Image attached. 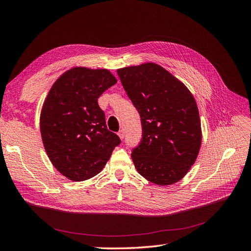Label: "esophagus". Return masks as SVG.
Returning a JSON list of instances; mask_svg holds the SVG:
<instances>
[{
	"mask_svg": "<svg viewBox=\"0 0 251 251\" xmlns=\"http://www.w3.org/2000/svg\"><path fill=\"white\" fill-rule=\"evenodd\" d=\"M118 136H119L120 139H124V138H125V131H124V130H120V131L118 132Z\"/></svg>",
	"mask_w": 251,
	"mask_h": 251,
	"instance_id": "obj_1",
	"label": "esophagus"
}]
</instances>
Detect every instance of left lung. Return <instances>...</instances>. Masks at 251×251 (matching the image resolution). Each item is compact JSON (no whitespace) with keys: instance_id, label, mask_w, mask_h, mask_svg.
<instances>
[{"instance_id":"8db88e82","label":"left lung","mask_w":251,"mask_h":251,"mask_svg":"<svg viewBox=\"0 0 251 251\" xmlns=\"http://www.w3.org/2000/svg\"><path fill=\"white\" fill-rule=\"evenodd\" d=\"M117 73L141 118L142 139L131 155L136 170L151 183H176L191 170L201 147V121L193 94L154 63L121 68Z\"/></svg>"}]
</instances>
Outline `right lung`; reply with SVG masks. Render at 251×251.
Returning a JSON list of instances; mask_svg holds the SVG:
<instances>
[{
    "label": "right lung",
    "mask_w": 251,
    "mask_h": 251,
    "mask_svg": "<svg viewBox=\"0 0 251 251\" xmlns=\"http://www.w3.org/2000/svg\"><path fill=\"white\" fill-rule=\"evenodd\" d=\"M117 79L107 69L75 67L53 83L40 126L53 166L69 180L85 181L104 168L118 136L108 130L98 98Z\"/></svg>",
    "instance_id": "obj_1"
}]
</instances>
